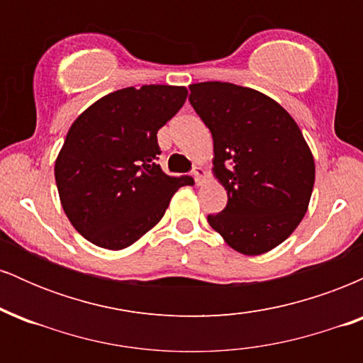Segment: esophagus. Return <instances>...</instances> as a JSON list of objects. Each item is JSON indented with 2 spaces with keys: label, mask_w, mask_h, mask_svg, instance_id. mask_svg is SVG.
<instances>
[{
  "label": "esophagus",
  "mask_w": 363,
  "mask_h": 363,
  "mask_svg": "<svg viewBox=\"0 0 363 363\" xmlns=\"http://www.w3.org/2000/svg\"><path fill=\"white\" fill-rule=\"evenodd\" d=\"M193 176H194V181L198 182V184H201L203 179L206 177V170L203 167H194L193 169Z\"/></svg>",
  "instance_id": "esophagus-1"
}]
</instances>
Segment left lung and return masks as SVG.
<instances>
[{"mask_svg":"<svg viewBox=\"0 0 363 363\" xmlns=\"http://www.w3.org/2000/svg\"><path fill=\"white\" fill-rule=\"evenodd\" d=\"M189 102L213 136V172L228 196L208 223L245 256L280 245L309 206L315 165L301 128L261 91L227 82L189 85Z\"/></svg>","mask_w":363,"mask_h":363,"instance_id":"8db88e82","label":"left lung"}]
</instances>
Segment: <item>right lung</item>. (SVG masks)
<instances>
[{
  "label": "right lung",
  "mask_w": 363,
  "mask_h": 363,
  "mask_svg": "<svg viewBox=\"0 0 363 363\" xmlns=\"http://www.w3.org/2000/svg\"><path fill=\"white\" fill-rule=\"evenodd\" d=\"M186 86L116 90L91 104L69 128L54 165L62 210L77 232L119 251L160 222L189 176H167L157 164L158 129L184 106Z\"/></svg>",
  "instance_id": "add662e5"
}]
</instances>
